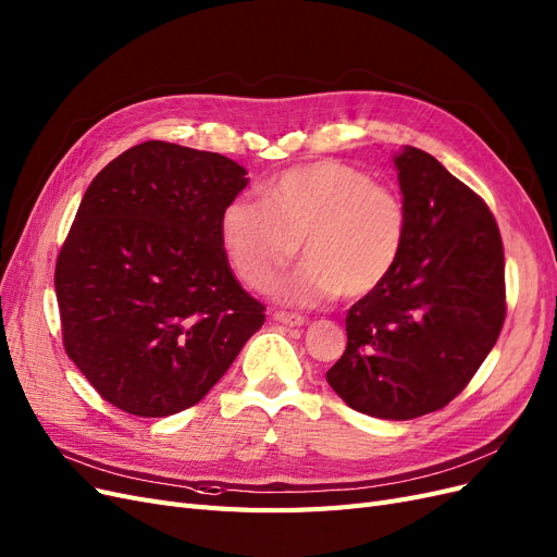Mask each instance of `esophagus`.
<instances>
[{
    "label": "esophagus",
    "mask_w": 557,
    "mask_h": 557,
    "mask_svg": "<svg viewBox=\"0 0 557 557\" xmlns=\"http://www.w3.org/2000/svg\"><path fill=\"white\" fill-rule=\"evenodd\" d=\"M273 319L280 321V324H284V326H292V329H300L305 324V317H300L296 312H282L280 310V312L273 314Z\"/></svg>",
    "instance_id": "obj_1"
}]
</instances>
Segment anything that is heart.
<instances>
[{
  "mask_svg": "<svg viewBox=\"0 0 557 557\" xmlns=\"http://www.w3.org/2000/svg\"><path fill=\"white\" fill-rule=\"evenodd\" d=\"M261 199L238 196L220 214V238L236 275L265 292L302 249L305 265L286 280L282 302L363 298L396 268L407 240L403 196L343 161H312L271 177Z\"/></svg>",
  "mask_w": 557,
  "mask_h": 557,
  "instance_id": "b5f03b06",
  "label": "heart"
}]
</instances>
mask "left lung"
<instances>
[{"mask_svg":"<svg viewBox=\"0 0 557 557\" xmlns=\"http://www.w3.org/2000/svg\"><path fill=\"white\" fill-rule=\"evenodd\" d=\"M407 240L391 275L347 312V349L326 372L361 414L407 421L451 403L505 324V247L479 194L419 148L393 157Z\"/></svg>","mask_w":557,"mask_h":557,"instance_id":"obj_1","label":"left lung"}]
</instances>
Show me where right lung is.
<instances>
[{"label":"right lung","mask_w":557,"mask_h":557,"mask_svg":"<svg viewBox=\"0 0 557 557\" xmlns=\"http://www.w3.org/2000/svg\"><path fill=\"white\" fill-rule=\"evenodd\" d=\"M236 161L164 140L89 183L60 249L55 294L71 361L143 419L199 403L265 321L233 277L220 214L247 187Z\"/></svg>","instance_id":"obj_1"}]
</instances>
